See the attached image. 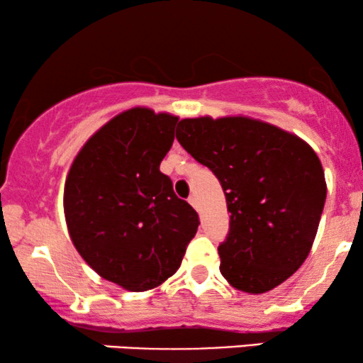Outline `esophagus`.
<instances>
[{"label":"esophagus","instance_id":"obj_1","mask_svg":"<svg viewBox=\"0 0 363 363\" xmlns=\"http://www.w3.org/2000/svg\"><path fill=\"white\" fill-rule=\"evenodd\" d=\"M189 203H191L192 207H197V197H196V196L189 197Z\"/></svg>","mask_w":363,"mask_h":363}]
</instances>
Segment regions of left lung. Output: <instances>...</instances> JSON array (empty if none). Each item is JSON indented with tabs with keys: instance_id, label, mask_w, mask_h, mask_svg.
Returning a JSON list of instances; mask_svg holds the SVG:
<instances>
[{
	"instance_id": "obj_1",
	"label": "left lung",
	"mask_w": 363,
	"mask_h": 363,
	"mask_svg": "<svg viewBox=\"0 0 363 363\" xmlns=\"http://www.w3.org/2000/svg\"><path fill=\"white\" fill-rule=\"evenodd\" d=\"M176 138L225 192L230 228L218 245L222 277L233 288L259 294L298 272L328 194L313 147L247 116L181 120Z\"/></svg>"
}]
</instances>
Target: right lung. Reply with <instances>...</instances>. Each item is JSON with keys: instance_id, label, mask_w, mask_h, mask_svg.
Segmentation results:
<instances>
[{"instance_id": "right-lung-1", "label": "right lung", "mask_w": 363, "mask_h": 363, "mask_svg": "<svg viewBox=\"0 0 363 363\" xmlns=\"http://www.w3.org/2000/svg\"><path fill=\"white\" fill-rule=\"evenodd\" d=\"M177 116L131 108L85 143L64 187V212L80 257L101 278L147 291L172 277L199 216L160 171Z\"/></svg>"}]
</instances>
